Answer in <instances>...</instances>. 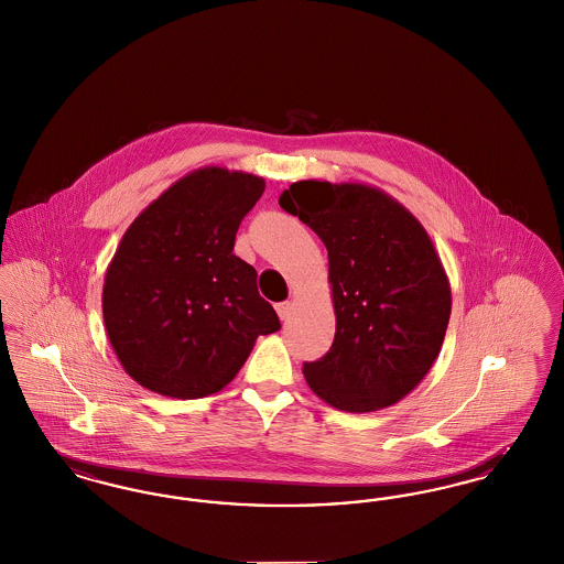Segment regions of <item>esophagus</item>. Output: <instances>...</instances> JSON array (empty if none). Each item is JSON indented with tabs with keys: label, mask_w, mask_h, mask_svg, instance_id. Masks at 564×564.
Here are the masks:
<instances>
[{
	"label": "esophagus",
	"mask_w": 564,
	"mask_h": 564,
	"mask_svg": "<svg viewBox=\"0 0 564 564\" xmlns=\"http://www.w3.org/2000/svg\"><path fill=\"white\" fill-rule=\"evenodd\" d=\"M275 310H278V316L282 322H286V319L291 318V314H293L294 303L293 301H284V303H278L275 305Z\"/></svg>",
	"instance_id": "esophagus-1"
}]
</instances>
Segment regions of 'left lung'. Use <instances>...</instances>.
Returning a JSON list of instances; mask_svg holds the SVG:
<instances>
[{
	"mask_svg": "<svg viewBox=\"0 0 564 564\" xmlns=\"http://www.w3.org/2000/svg\"><path fill=\"white\" fill-rule=\"evenodd\" d=\"M280 206L328 250L335 341L305 362L307 386L339 411L370 413L413 392L441 354L451 284L425 227L365 183L296 181Z\"/></svg>",
	"mask_w": 564,
	"mask_h": 564,
	"instance_id": "left-lung-1",
	"label": "left lung"
}]
</instances>
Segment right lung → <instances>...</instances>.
<instances>
[{
  "mask_svg": "<svg viewBox=\"0 0 564 564\" xmlns=\"http://www.w3.org/2000/svg\"><path fill=\"white\" fill-rule=\"evenodd\" d=\"M257 174L204 166L130 223L102 284V319L123 370L178 400L217 393L280 319L257 270L234 254L236 231L263 196Z\"/></svg>",
  "mask_w": 564,
  "mask_h": 564,
  "instance_id": "obj_1",
  "label": "right lung"
}]
</instances>
